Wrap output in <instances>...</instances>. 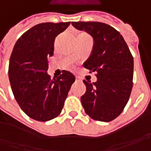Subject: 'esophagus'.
<instances>
[{
	"label": "esophagus",
	"instance_id": "esophagus-1",
	"mask_svg": "<svg viewBox=\"0 0 151 151\" xmlns=\"http://www.w3.org/2000/svg\"><path fill=\"white\" fill-rule=\"evenodd\" d=\"M76 81H81V79L80 78V77H76Z\"/></svg>",
	"mask_w": 151,
	"mask_h": 151
}]
</instances>
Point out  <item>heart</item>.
I'll list each match as a JSON object with an SVG mask.
<instances>
[{
    "instance_id": "heart-1",
    "label": "heart",
    "mask_w": 151,
    "mask_h": 151,
    "mask_svg": "<svg viewBox=\"0 0 151 151\" xmlns=\"http://www.w3.org/2000/svg\"><path fill=\"white\" fill-rule=\"evenodd\" d=\"M90 38L88 34L85 33V32H80L78 34V37L77 38Z\"/></svg>"
}]
</instances>
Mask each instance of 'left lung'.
Segmentation results:
<instances>
[{"label": "left lung", "instance_id": "obj_1", "mask_svg": "<svg viewBox=\"0 0 151 151\" xmlns=\"http://www.w3.org/2000/svg\"><path fill=\"white\" fill-rule=\"evenodd\" d=\"M79 30L91 34L94 44L84 63L96 72V82L83 81L86 91L81 97L85 112L91 119L110 122L123 112L133 87L134 59L119 31L98 22H72Z\"/></svg>", "mask_w": 151, "mask_h": 151}]
</instances>
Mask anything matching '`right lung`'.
<instances>
[{"instance_id": "right-lung-1", "label": "right lung", "mask_w": 151, "mask_h": 151, "mask_svg": "<svg viewBox=\"0 0 151 151\" xmlns=\"http://www.w3.org/2000/svg\"><path fill=\"white\" fill-rule=\"evenodd\" d=\"M68 22H44L25 32L15 44L8 76L16 101L31 119L46 122L60 115L74 75L63 70L57 79L48 75V59L54 54L55 38Z\"/></svg>"}]
</instances>
